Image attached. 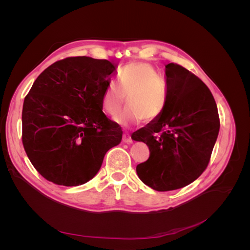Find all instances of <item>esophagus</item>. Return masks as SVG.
Wrapping results in <instances>:
<instances>
[{
  "label": "esophagus",
  "instance_id": "1",
  "mask_svg": "<svg viewBox=\"0 0 250 250\" xmlns=\"http://www.w3.org/2000/svg\"><path fill=\"white\" fill-rule=\"evenodd\" d=\"M123 142L126 144H131L133 141L131 139V137L128 133H124L123 134Z\"/></svg>",
  "mask_w": 250,
  "mask_h": 250
}]
</instances>
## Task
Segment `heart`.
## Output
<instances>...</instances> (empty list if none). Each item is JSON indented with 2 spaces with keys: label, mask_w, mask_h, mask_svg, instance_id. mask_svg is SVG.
Segmentation results:
<instances>
[{
  "label": "heart",
  "mask_w": 250,
  "mask_h": 250,
  "mask_svg": "<svg viewBox=\"0 0 250 250\" xmlns=\"http://www.w3.org/2000/svg\"><path fill=\"white\" fill-rule=\"evenodd\" d=\"M119 84L111 82L104 89L101 105L108 116H116L127 97L128 107L115 119L121 126L129 128L162 116L168 104V88L165 80L148 62L126 64L118 74Z\"/></svg>",
  "instance_id": "b5f03b06"
}]
</instances>
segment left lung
I'll list each match as a JSON object with an SVG mask.
<instances>
[{"label":"left lung","instance_id":"1","mask_svg":"<svg viewBox=\"0 0 250 250\" xmlns=\"http://www.w3.org/2000/svg\"><path fill=\"white\" fill-rule=\"evenodd\" d=\"M168 104L160 118L132 133L149 147L150 156L137 166L140 179L155 191L184 188L209 163L220 120L208 87L176 63L166 65Z\"/></svg>","mask_w":250,"mask_h":250}]
</instances>
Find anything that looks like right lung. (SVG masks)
<instances>
[{"label": "right lung", "mask_w": 250, "mask_h": 250, "mask_svg": "<svg viewBox=\"0 0 250 250\" xmlns=\"http://www.w3.org/2000/svg\"><path fill=\"white\" fill-rule=\"evenodd\" d=\"M116 65L106 59L67 57L34 81L22 105V145L33 167L55 185L87 183L122 130L102 111Z\"/></svg>", "instance_id": "add662e5"}]
</instances>
